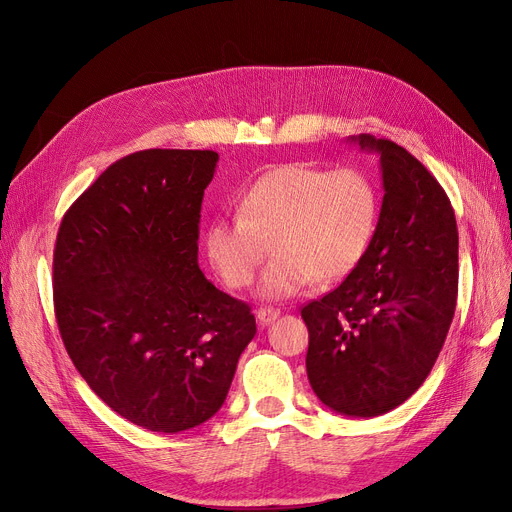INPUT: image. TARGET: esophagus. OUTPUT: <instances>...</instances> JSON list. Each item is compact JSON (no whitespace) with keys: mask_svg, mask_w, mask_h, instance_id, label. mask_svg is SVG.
<instances>
[{"mask_svg":"<svg viewBox=\"0 0 512 512\" xmlns=\"http://www.w3.org/2000/svg\"><path fill=\"white\" fill-rule=\"evenodd\" d=\"M278 315H280V311L274 309V307H259V309H257V319H259L261 326L272 324L274 319H278Z\"/></svg>","mask_w":512,"mask_h":512,"instance_id":"1","label":"esophagus"}]
</instances>
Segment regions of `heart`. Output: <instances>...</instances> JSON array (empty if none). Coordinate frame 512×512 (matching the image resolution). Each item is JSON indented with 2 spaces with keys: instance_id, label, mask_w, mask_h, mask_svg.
Segmentation results:
<instances>
[{
  "instance_id": "heart-1",
  "label": "heart",
  "mask_w": 512,
  "mask_h": 512,
  "mask_svg": "<svg viewBox=\"0 0 512 512\" xmlns=\"http://www.w3.org/2000/svg\"><path fill=\"white\" fill-rule=\"evenodd\" d=\"M380 193L359 168L324 170L303 161L259 176L238 201L236 218H215L203 234L211 270L230 288L253 282L267 245L274 259L259 284L282 301L319 282L353 274L373 240Z\"/></svg>"
}]
</instances>
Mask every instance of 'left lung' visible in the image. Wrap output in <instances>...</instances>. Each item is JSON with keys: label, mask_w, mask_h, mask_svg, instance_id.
Returning a JSON list of instances; mask_svg holds the SVG:
<instances>
[{"label": "left lung", "mask_w": 512, "mask_h": 512, "mask_svg": "<svg viewBox=\"0 0 512 512\" xmlns=\"http://www.w3.org/2000/svg\"><path fill=\"white\" fill-rule=\"evenodd\" d=\"M380 155L384 201L353 274L301 309L307 375L317 398L346 417L402 405L432 371L459 292V230L440 182L405 147L351 137Z\"/></svg>", "instance_id": "left-lung-1"}]
</instances>
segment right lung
Returning <instances> with one entry per match:
<instances>
[{
  "label": "right lung",
  "instance_id": "obj_1",
  "mask_svg": "<svg viewBox=\"0 0 512 512\" xmlns=\"http://www.w3.org/2000/svg\"><path fill=\"white\" fill-rule=\"evenodd\" d=\"M220 155L147 149L107 168L66 211L53 309L66 351L107 407L178 434L224 405L257 326L201 272L199 220Z\"/></svg>",
  "mask_w": 512,
  "mask_h": 512
}]
</instances>
